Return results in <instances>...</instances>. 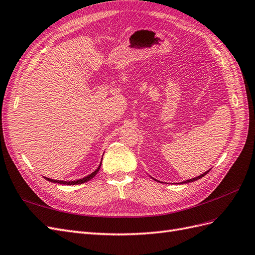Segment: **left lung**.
Instances as JSON below:
<instances>
[{"label": "left lung", "instance_id": "left-lung-1", "mask_svg": "<svg viewBox=\"0 0 255 255\" xmlns=\"http://www.w3.org/2000/svg\"><path fill=\"white\" fill-rule=\"evenodd\" d=\"M211 169H208V170L206 171V172H204V173H202V174H200V175H198V176H196V177H192V179H189V180H186V181H184V182H181L180 184H185V183H191V182H195V181H197V180H199V179H201V177H203L208 171H210ZM152 179H154V177H152ZM155 180V179H154ZM156 182H159V181H157V180H155ZM161 183V182H160Z\"/></svg>", "mask_w": 255, "mask_h": 255}]
</instances>
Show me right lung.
<instances>
[{
	"label": "right lung",
	"instance_id": "1",
	"mask_svg": "<svg viewBox=\"0 0 255 255\" xmlns=\"http://www.w3.org/2000/svg\"><path fill=\"white\" fill-rule=\"evenodd\" d=\"M102 157H103V156H102ZM101 164H102V160H101V163H100L99 167L96 169V170H95L94 172L88 174L87 176H84V177H82V179L75 180V181H60V180H53V179H50V177H45V176H43V177H44V179L47 180V181L52 182V183H57V184H63V185H79V184H83V183H85V182L90 181V180L92 179V177H94V176L99 172L100 167H101Z\"/></svg>",
	"mask_w": 255,
	"mask_h": 255
}]
</instances>
